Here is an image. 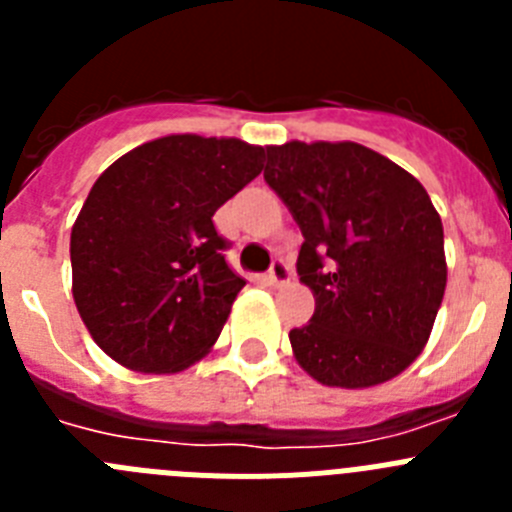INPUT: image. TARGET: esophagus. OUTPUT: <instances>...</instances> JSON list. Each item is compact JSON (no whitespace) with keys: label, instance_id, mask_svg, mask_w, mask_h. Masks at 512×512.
I'll list each match as a JSON object with an SVG mask.
<instances>
[{"label":"esophagus","instance_id":"34e87169","mask_svg":"<svg viewBox=\"0 0 512 512\" xmlns=\"http://www.w3.org/2000/svg\"><path fill=\"white\" fill-rule=\"evenodd\" d=\"M266 279H269L271 287H282V284H287L289 279H292V269H289V264H284L282 259H277L274 264H271Z\"/></svg>","mask_w":512,"mask_h":512}]
</instances>
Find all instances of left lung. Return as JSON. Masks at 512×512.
Returning <instances> with one entry per match:
<instances>
[{"mask_svg": "<svg viewBox=\"0 0 512 512\" xmlns=\"http://www.w3.org/2000/svg\"><path fill=\"white\" fill-rule=\"evenodd\" d=\"M264 179L305 238L297 274L315 312L289 330L297 364L346 390L405 372L446 289L441 215L423 184L351 140L266 146Z\"/></svg>", "mask_w": 512, "mask_h": 512, "instance_id": "1", "label": "left lung"}]
</instances>
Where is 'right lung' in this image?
Wrapping results in <instances>:
<instances>
[{"instance_id": "right-lung-1", "label": "right lung", "mask_w": 512, "mask_h": 512, "mask_svg": "<svg viewBox=\"0 0 512 512\" xmlns=\"http://www.w3.org/2000/svg\"><path fill=\"white\" fill-rule=\"evenodd\" d=\"M238 138L164 135L99 174L71 228V292L104 354L176 374L215 346L243 279L212 215L264 169Z\"/></svg>"}]
</instances>
